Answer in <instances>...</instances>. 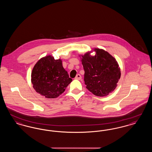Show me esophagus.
<instances>
[{
  "label": "esophagus",
  "mask_w": 152,
  "mask_h": 152,
  "mask_svg": "<svg viewBox=\"0 0 152 152\" xmlns=\"http://www.w3.org/2000/svg\"><path fill=\"white\" fill-rule=\"evenodd\" d=\"M81 79V75L80 74H77L76 76V77H75V79L80 80Z\"/></svg>",
  "instance_id": "34e87169"
}]
</instances>
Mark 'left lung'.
Wrapping results in <instances>:
<instances>
[{"instance_id": "1", "label": "left lung", "mask_w": 152, "mask_h": 152, "mask_svg": "<svg viewBox=\"0 0 152 152\" xmlns=\"http://www.w3.org/2000/svg\"><path fill=\"white\" fill-rule=\"evenodd\" d=\"M93 51L96 54L91 56ZM79 56L85 71L84 81L87 89L100 97L112 93L121 77L120 68L116 58L107 51L97 48Z\"/></svg>"}]
</instances>
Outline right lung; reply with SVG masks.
Masks as SVG:
<instances>
[{
  "label": "right lung",
  "mask_w": 152,
  "mask_h": 152,
  "mask_svg": "<svg viewBox=\"0 0 152 152\" xmlns=\"http://www.w3.org/2000/svg\"><path fill=\"white\" fill-rule=\"evenodd\" d=\"M72 81L63 68L62 60H55L50 55L39 59L31 72L34 89L47 99L58 97Z\"/></svg>",
  "instance_id": "1"
}]
</instances>
